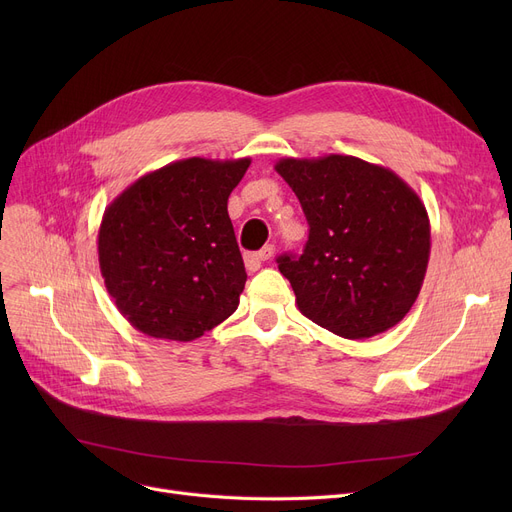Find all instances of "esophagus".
<instances>
[{
  "instance_id": "34e87169",
  "label": "esophagus",
  "mask_w": 512,
  "mask_h": 512,
  "mask_svg": "<svg viewBox=\"0 0 512 512\" xmlns=\"http://www.w3.org/2000/svg\"><path fill=\"white\" fill-rule=\"evenodd\" d=\"M274 245H265L261 251H257V253H247L245 255V263H247V270L249 272H257L259 267L263 265V261H267V259H272V255H274Z\"/></svg>"
}]
</instances>
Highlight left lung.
Listing matches in <instances>:
<instances>
[{
  "label": "left lung",
  "instance_id": "left-lung-1",
  "mask_svg": "<svg viewBox=\"0 0 512 512\" xmlns=\"http://www.w3.org/2000/svg\"><path fill=\"white\" fill-rule=\"evenodd\" d=\"M274 168L309 222L303 255L278 257L299 311L351 340L394 328L419 297L432 249L419 195L353 155L282 157Z\"/></svg>",
  "mask_w": 512,
  "mask_h": 512
}]
</instances>
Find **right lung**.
Segmentation results:
<instances>
[{
    "label": "right lung",
    "instance_id": "right-lung-1",
    "mask_svg": "<svg viewBox=\"0 0 512 512\" xmlns=\"http://www.w3.org/2000/svg\"><path fill=\"white\" fill-rule=\"evenodd\" d=\"M249 166L251 157L172 161L105 207L99 270L132 328L191 342L236 311L247 272L228 197Z\"/></svg>",
    "mask_w": 512,
    "mask_h": 512
}]
</instances>
